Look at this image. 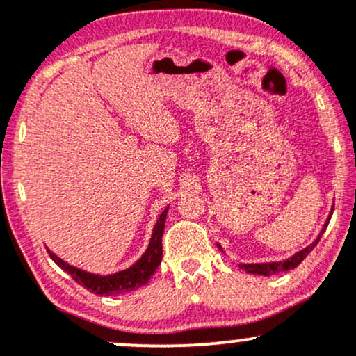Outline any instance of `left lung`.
<instances>
[{
    "label": "left lung",
    "instance_id": "obj_1",
    "mask_svg": "<svg viewBox=\"0 0 356 356\" xmlns=\"http://www.w3.org/2000/svg\"><path fill=\"white\" fill-rule=\"evenodd\" d=\"M332 214H333V209L330 211V216L328 219L325 220V226H323V229L320 231V234H318V238L313 241L309 246H306L305 249H301V251H298L296 254H293L291 257H288V259L284 261H275V263H239V268L244 269V271L249 273V275H261V276H269V275H277V273H284V271H289V269H295L298 264L301 263V261L305 259L306 256L309 254V252L313 251V248L316 246L318 241L321 239V234L325 232L326 226H328L330 219H332ZM218 248L222 251V248H220V244H218Z\"/></svg>",
    "mask_w": 356,
    "mask_h": 356
}]
</instances>
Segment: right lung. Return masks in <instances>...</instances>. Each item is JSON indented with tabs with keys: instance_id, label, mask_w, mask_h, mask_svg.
<instances>
[{
	"instance_id": "obj_1",
	"label": "right lung",
	"mask_w": 356,
	"mask_h": 356,
	"mask_svg": "<svg viewBox=\"0 0 356 356\" xmlns=\"http://www.w3.org/2000/svg\"><path fill=\"white\" fill-rule=\"evenodd\" d=\"M167 211H169V206L165 207L164 211L159 216L157 222H155L152 238H150L149 246H147L145 252L142 257L130 268L124 269V271L113 273V275H95V273L83 271V269L72 266L67 261H63L58 257L55 252H51L50 249L47 248L48 254L53 261H55L58 266L63 269L65 273H68L76 283L87 288L88 291L95 293V295L100 296H112V295H122V293L134 291V289L144 286L147 281L152 277V275L157 271L159 264L162 261V234H164V226H165V218Z\"/></svg>"
}]
</instances>
